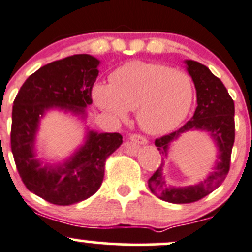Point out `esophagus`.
<instances>
[{"instance_id":"esophagus-1","label":"esophagus","mask_w":252,"mask_h":252,"mask_svg":"<svg viewBox=\"0 0 252 252\" xmlns=\"http://www.w3.org/2000/svg\"><path fill=\"white\" fill-rule=\"evenodd\" d=\"M130 141L134 142V144H137V145H146L148 142L146 137L141 136V135H137V134L130 135Z\"/></svg>"}]
</instances>
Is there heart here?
<instances>
[{"label":"heart","mask_w":252,"mask_h":252,"mask_svg":"<svg viewBox=\"0 0 252 252\" xmlns=\"http://www.w3.org/2000/svg\"><path fill=\"white\" fill-rule=\"evenodd\" d=\"M111 84L96 83L94 104L115 122L136 110L139 126L148 134L160 135L176 128L189 115L194 89L186 72L160 63L130 62L116 68Z\"/></svg>","instance_id":"b5f03b06"}]
</instances>
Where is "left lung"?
I'll list each match as a JSON object with an SVG mask.
<instances>
[{
  "label": "left lung",
  "mask_w": 252,
  "mask_h": 252,
  "mask_svg": "<svg viewBox=\"0 0 252 252\" xmlns=\"http://www.w3.org/2000/svg\"><path fill=\"white\" fill-rule=\"evenodd\" d=\"M186 70L192 77L197 91V108L193 117L182 128L156 140V146L167 158L171 146L181 134L189 131H204L213 140L218 150L213 170L205 179L189 187L175 188L166 181L163 163L148 180V189L165 202L187 204L197 202L216 189L226 179L231 164L234 144V101L221 79L217 78L205 65L194 60H185Z\"/></svg>",
  "instance_id": "obj_1"
}]
</instances>
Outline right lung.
<instances>
[{"label": "right lung", "mask_w": 252, "mask_h": 252, "mask_svg": "<svg viewBox=\"0 0 252 252\" xmlns=\"http://www.w3.org/2000/svg\"><path fill=\"white\" fill-rule=\"evenodd\" d=\"M100 60L76 54L42 66L30 76L13 104L10 146L26 189L55 205H71L100 189L105 161L121 146L118 133H99L87 126V107L99 75ZM50 110H60L82 122V144L63 160L38 158L40 121Z\"/></svg>", "instance_id": "add662e5"}]
</instances>
